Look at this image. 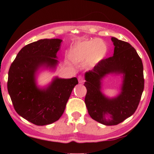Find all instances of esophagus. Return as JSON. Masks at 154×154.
Wrapping results in <instances>:
<instances>
[{"label":"esophagus","mask_w":154,"mask_h":154,"mask_svg":"<svg viewBox=\"0 0 154 154\" xmlns=\"http://www.w3.org/2000/svg\"><path fill=\"white\" fill-rule=\"evenodd\" d=\"M78 79H79V83H83L84 82H85V79H84V78L82 76V75H80V76H79Z\"/></svg>","instance_id":"1"}]
</instances>
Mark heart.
I'll return each instance as SVG.
<instances>
[{
    "label": "heart",
    "mask_w": 154,
    "mask_h": 154,
    "mask_svg": "<svg viewBox=\"0 0 154 154\" xmlns=\"http://www.w3.org/2000/svg\"><path fill=\"white\" fill-rule=\"evenodd\" d=\"M108 48L104 41L99 39L87 40L75 45L70 52V58L76 62L86 61V64L93 66L106 57Z\"/></svg>",
    "instance_id": "1"
}]
</instances>
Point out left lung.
<instances>
[{"mask_svg": "<svg viewBox=\"0 0 154 154\" xmlns=\"http://www.w3.org/2000/svg\"><path fill=\"white\" fill-rule=\"evenodd\" d=\"M113 55L102 60L85 73L87 89L85 103L90 117L105 125H118L131 116L137 109L144 87L143 64L135 49L127 42L112 37ZM109 73L123 74L122 92L108 98L100 91V81ZM106 115L109 118L106 119Z\"/></svg>", "mask_w": 154, "mask_h": 154, "instance_id": "obj_1", "label": "left lung"}]
</instances>
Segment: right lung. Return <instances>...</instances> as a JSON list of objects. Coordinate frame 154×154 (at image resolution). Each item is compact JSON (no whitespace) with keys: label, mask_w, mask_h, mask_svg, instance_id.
<instances>
[{"label":"right lung","mask_w":154,"mask_h":154,"mask_svg":"<svg viewBox=\"0 0 154 154\" xmlns=\"http://www.w3.org/2000/svg\"><path fill=\"white\" fill-rule=\"evenodd\" d=\"M62 40L41 39L19 52L8 72V90L16 112L36 125H49L60 119L73 88L75 77H56L47 88H39L35 74L42 66L55 68Z\"/></svg>","instance_id":"right-lung-1"}]
</instances>
